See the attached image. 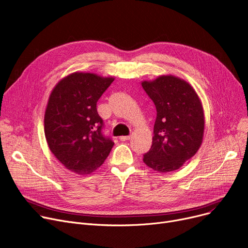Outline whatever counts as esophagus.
Segmentation results:
<instances>
[{
  "instance_id": "1",
  "label": "esophagus",
  "mask_w": 248,
  "mask_h": 248,
  "mask_svg": "<svg viewBox=\"0 0 248 248\" xmlns=\"http://www.w3.org/2000/svg\"><path fill=\"white\" fill-rule=\"evenodd\" d=\"M130 139V135H128V136H121L120 137V140L121 141H126V140H129Z\"/></svg>"
}]
</instances>
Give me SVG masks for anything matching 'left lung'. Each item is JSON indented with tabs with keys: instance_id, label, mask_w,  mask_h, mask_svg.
Masks as SVG:
<instances>
[{
	"instance_id": "8db88e82",
	"label": "left lung",
	"mask_w": 248,
	"mask_h": 248,
	"mask_svg": "<svg viewBox=\"0 0 248 248\" xmlns=\"http://www.w3.org/2000/svg\"><path fill=\"white\" fill-rule=\"evenodd\" d=\"M141 85L156 108L152 145L143 162L159 172L179 170L202 144L205 120L201 101L191 85L173 76Z\"/></svg>"
}]
</instances>
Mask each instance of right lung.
<instances>
[{
	"mask_svg": "<svg viewBox=\"0 0 248 248\" xmlns=\"http://www.w3.org/2000/svg\"><path fill=\"white\" fill-rule=\"evenodd\" d=\"M113 80L75 73L62 78L50 93L44 116L46 141L54 156L70 171H95L114 145L103 134L104 121L97 111V102Z\"/></svg>",
	"mask_w": 248,
	"mask_h": 248,
	"instance_id": "add662e5",
	"label": "right lung"
}]
</instances>
